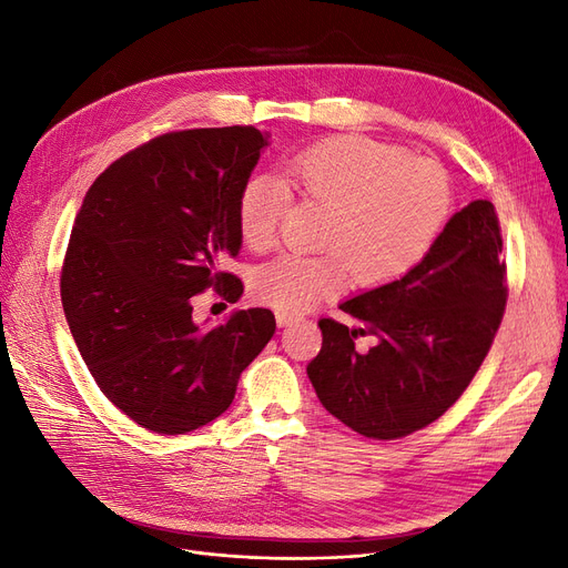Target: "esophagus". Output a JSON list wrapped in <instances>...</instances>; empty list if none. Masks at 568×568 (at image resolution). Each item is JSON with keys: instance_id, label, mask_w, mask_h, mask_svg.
Here are the masks:
<instances>
[{"instance_id": "1", "label": "esophagus", "mask_w": 568, "mask_h": 568, "mask_svg": "<svg viewBox=\"0 0 568 568\" xmlns=\"http://www.w3.org/2000/svg\"><path fill=\"white\" fill-rule=\"evenodd\" d=\"M291 322H296V317H294V315H286V313H277V324H280V326H288Z\"/></svg>"}]
</instances>
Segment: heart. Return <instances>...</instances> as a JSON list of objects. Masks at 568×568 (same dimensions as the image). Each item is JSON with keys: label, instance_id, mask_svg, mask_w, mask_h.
Returning a JSON list of instances; mask_svg holds the SVG:
<instances>
[{"label": "heart", "instance_id": "heart-1", "mask_svg": "<svg viewBox=\"0 0 568 568\" xmlns=\"http://www.w3.org/2000/svg\"><path fill=\"white\" fill-rule=\"evenodd\" d=\"M284 175H251L239 192L236 220L244 242L263 251L280 234L291 186L332 209L322 234L329 253H282L253 274L255 298L286 315L338 294L348 272L365 288L403 280L434 248L453 209L450 180L438 163L357 134L303 149Z\"/></svg>", "mask_w": 568, "mask_h": 568}]
</instances>
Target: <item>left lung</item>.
Here are the masks:
<instances>
[{"label":"left lung","mask_w":568,"mask_h":568,"mask_svg":"<svg viewBox=\"0 0 568 568\" xmlns=\"http://www.w3.org/2000/svg\"><path fill=\"white\" fill-rule=\"evenodd\" d=\"M505 305L500 220L490 201H471L403 280L341 303L363 326L320 320L322 351L307 376L320 403L353 432L376 440L409 436L467 390ZM357 335L375 336L367 352L354 348Z\"/></svg>","instance_id":"left-lung-1"}]
</instances>
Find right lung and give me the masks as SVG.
<instances>
[{
	"label": "right lung",
	"instance_id": "add662e5",
	"mask_svg": "<svg viewBox=\"0 0 568 568\" xmlns=\"http://www.w3.org/2000/svg\"><path fill=\"white\" fill-rule=\"evenodd\" d=\"M267 134L251 125L153 136L84 194L61 267V303L101 393L153 434L178 436L225 412L242 372L274 334L267 307L203 329L205 288L236 303L222 270L242 248L239 192Z\"/></svg>",
	"mask_w": 568,
	"mask_h": 568
}]
</instances>
